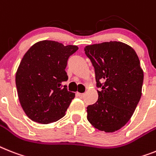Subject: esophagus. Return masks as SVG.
I'll return each mask as SVG.
<instances>
[{
	"mask_svg": "<svg viewBox=\"0 0 156 156\" xmlns=\"http://www.w3.org/2000/svg\"><path fill=\"white\" fill-rule=\"evenodd\" d=\"M76 96H78V97H83L84 94L80 93V92H76Z\"/></svg>",
	"mask_w": 156,
	"mask_h": 156,
	"instance_id": "1",
	"label": "esophagus"
}]
</instances>
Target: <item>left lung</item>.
Segmentation results:
<instances>
[{
  "mask_svg": "<svg viewBox=\"0 0 156 156\" xmlns=\"http://www.w3.org/2000/svg\"><path fill=\"white\" fill-rule=\"evenodd\" d=\"M100 88L98 100L87 108V119L96 129L118 131L129 121L142 95L144 72L135 50L119 41L84 48Z\"/></svg>",
  "mask_w": 156,
  "mask_h": 156,
  "instance_id": "1",
  "label": "left lung"
}]
</instances>
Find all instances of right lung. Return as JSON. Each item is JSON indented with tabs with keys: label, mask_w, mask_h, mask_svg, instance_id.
<instances>
[{
	"label": "right lung",
	"mask_w": 156,
	"mask_h": 156,
	"mask_svg": "<svg viewBox=\"0 0 156 156\" xmlns=\"http://www.w3.org/2000/svg\"><path fill=\"white\" fill-rule=\"evenodd\" d=\"M78 50L53 41L34 44L24 55L16 73L18 97L33 121L43 124L61 119L75 93L69 92L65 72L69 57Z\"/></svg>",
	"instance_id": "1"
}]
</instances>
